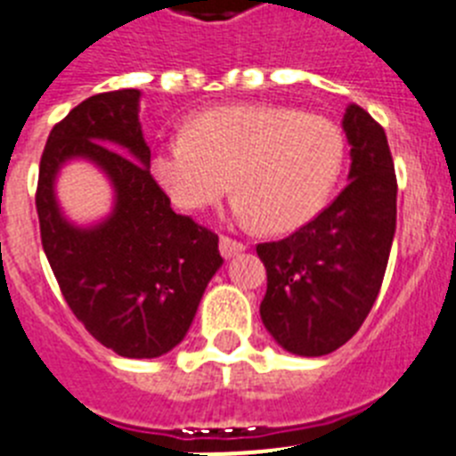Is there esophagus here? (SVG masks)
I'll use <instances>...</instances> for the list:
<instances>
[{"mask_svg":"<svg viewBox=\"0 0 456 456\" xmlns=\"http://www.w3.org/2000/svg\"><path fill=\"white\" fill-rule=\"evenodd\" d=\"M244 248H247V244H244V241H237L228 235L219 237V251L224 257H232L235 253L244 251Z\"/></svg>","mask_w":456,"mask_h":456,"instance_id":"1","label":"esophagus"}]
</instances>
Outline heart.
<instances>
[{
  "label": "heart",
  "instance_id": "1",
  "mask_svg": "<svg viewBox=\"0 0 456 456\" xmlns=\"http://www.w3.org/2000/svg\"><path fill=\"white\" fill-rule=\"evenodd\" d=\"M342 157V132L326 116L224 104L191 116L184 136L157 143L151 171L178 208H209L231 187L237 219L289 231L320 212Z\"/></svg>",
  "mask_w": 456,
  "mask_h": 456
}]
</instances>
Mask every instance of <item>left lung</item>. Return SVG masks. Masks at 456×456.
<instances>
[{"label": "left lung", "mask_w": 456, "mask_h": 456, "mask_svg": "<svg viewBox=\"0 0 456 456\" xmlns=\"http://www.w3.org/2000/svg\"><path fill=\"white\" fill-rule=\"evenodd\" d=\"M349 184L299 231L257 244L267 269L260 317L297 356H324L361 329L384 283L397 221V178L384 127L349 104Z\"/></svg>", "instance_id": "obj_1"}]
</instances>
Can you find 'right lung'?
Instances as JSON below:
<instances>
[{
  "mask_svg": "<svg viewBox=\"0 0 456 456\" xmlns=\"http://www.w3.org/2000/svg\"><path fill=\"white\" fill-rule=\"evenodd\" d=\"M139 98L136 88L98 93L52 127L36 209L56 283L84 329L118 356L157 358L187 336L224 257L219 237L175 215L151 175ZM75 156L98 163L115 184V212L93 229L72 226L55 205V173Z\"/></svg>",
  "mask_w": 456,
  "mask_h": 456,
  "instance_id": "right-lung-1",
  "label": "right lung"
}]
</instances>
